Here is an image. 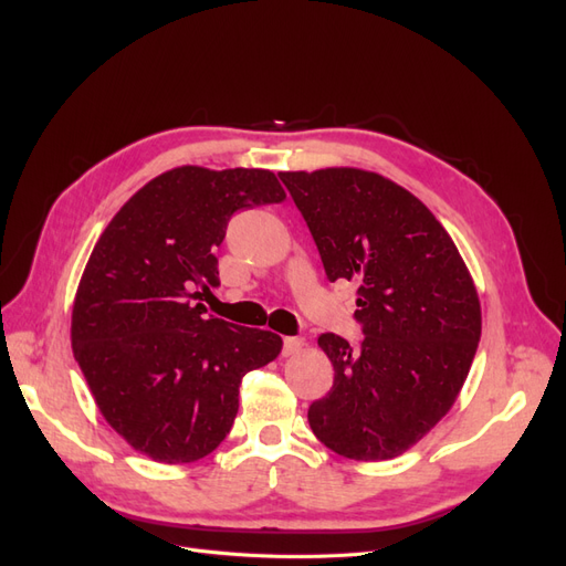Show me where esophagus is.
I'll return each instance as SVG.
<instances>
[{"label":"esophagus","instance_id":"obj_1","mask_svg":"<svg viewBox=\"0 0 566 566\" xmlns=\"http://www.w3.org/2000/svg\"><path fill=\"white\" fill-rule=\"evenodd\" d=\"M303 346H305V342L301 337H286L282 353L289 358V355H298L303 350Z\"/></svg>","mask_w":566,"mask_h":566}]
</instances>
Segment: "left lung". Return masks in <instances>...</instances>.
I'll use <instances>...</instances> for the list:
<instances>
[{"label":"left lung","mask_w":566,"mask_h":566,"mask_svg":"<svg viewBox=\"0 0 566 566\" xmlns=\"http://www.w3.org/2000/svg\"><path fill=\"white\" fill-rule=\"evenodd\" d=\"M331 282L358 284L365 339L325 333L333 390L314 401V436L339 457L388 461L454 406L482 335L478 286L452 235L390 178L358 167L280 171Z\"/></svg>","instance_id":"left-lung-1"}]
</instances>
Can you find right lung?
I'll return each instance as SVG.
<instances>
[{
	"mask_svg": "<svg viewBox=\"0 0 566 566\" xmlns=\"http://www.w3.org/2000/svg\"><path fill=\"white\" fill-rule=\"evenodd\" d=\"M286 199L268 169L174 167L101 233L77 284L71 344L107 424L158 463H192L227 438L238 385L282 337L203 316L235 211Z\"/></svg>",
	"mask_w": 566,
	"mask_h": 566,
	"instance_id": "right-lung-1",
	"label": "right lung"
}]
</instances>
